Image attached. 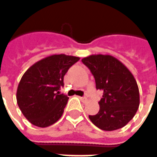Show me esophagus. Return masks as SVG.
Masks as SVG:
<instances>
[{"label":"esophagus","mask_w":157,"mask_h":157,"mask_svg":"<svg viewBox=\"0 0 157 157\" xmlns=\"http://www.w3.org/2000/svg\"><path fill=\"white\" fill-rule=\"evenodd\" d=\"M80 99L82 100V101H86V100H87V98L84 96V97H80Z\"/></svg>","instance_id":"1"}]
</instances>
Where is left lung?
Here are the masks:
<instances>
[{
  "mask_svg": "<svg viewBox=\"0 0 157 157\" xmlns=\"http://www.w3.org/2000/svg\"><path fill=\"white\" fill-rule=\"evenodd\" d=\"M82 63L94 76L97 90L103 92L100 109L90 120L102 130L123 128L134 118L140 105L137 82L131 72L111 55H90Z\"/></svg>",
  "mask_w": 157,
  "mask_h": 157,
  "instance_id": "obj_1",
  "label": "left lung"
}]
</instances>
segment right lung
Listing matches in <instances>:
<instances>
[{
    "label": "right lung",
    "mask_w": 157,
    "mask_h": 157,
    "mask_svg": "<svg viewBox=\"0 0 157 157\" xmlns=\"http://www.w3.org/2000/svg\"><path fill=\"white\" fill-rule=\"evenodd\" d=\"M79 59L71 55H51L35 63L22 75L17 101L31 124L45 128L60 118L69 98L59 91L64 86L66 72Z\"/></svg>",
    "instance_id": "1"
}]
</instances>
